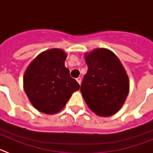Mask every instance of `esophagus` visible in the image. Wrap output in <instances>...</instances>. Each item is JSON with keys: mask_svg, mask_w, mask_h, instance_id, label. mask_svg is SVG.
I'll list each match as a JSON object with an SVG mask.
<instances>
[{"mask_svg": "<svg viewBox=\"0 0 153 153\" xmlns=\"http://www.w3.org/2000/svg\"><path fill=\"white\" fill-rule=\"evenodd\" d=\"M76 81H77L78 83H79V84L80 85V83H81V77H77V78H76Z\"/></svg>", "mask_w": 153, "mask_h": 153, "instance_id": "obj_1", "label": "esophagus"}]
</instances>
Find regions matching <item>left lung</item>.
<instances>
[{"mask_svg": "<svg viewBox=\"0 0 153 153\" xmlns=\"http://www.w3.org/2000/svg\"><path fill=\"white\" fill-rule=\"evenodd\" d=\"M88 70L80 91L87 106L98 116L108 117L121 109L129 90V78L115 53L105 48L85 55Z\"/></svg>", "mask_w": 153, "mask_h": 153, "instance_id": "1", "label": "left lung"}]
</instances>
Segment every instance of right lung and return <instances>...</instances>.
I'll return each instance as SVG.
<instances>
[{
	"mask_svg": "<svg viewBox=\"0 0 153 153\" xmlns=\"http://www.w3.org/2000/svg\"><path fill=\"white\" fill-rule=\"evenodd\" d=\"M67 54L60 49L47 50L30 63L24 76V89L33 107L55 114L67 104L79 83L65 67Z\"/></svg>",
	"mask_w": 153,
	"mask_h": 153,
	"instance_id": "add662e5",
	"label": "right lung"
}]
</instances>
